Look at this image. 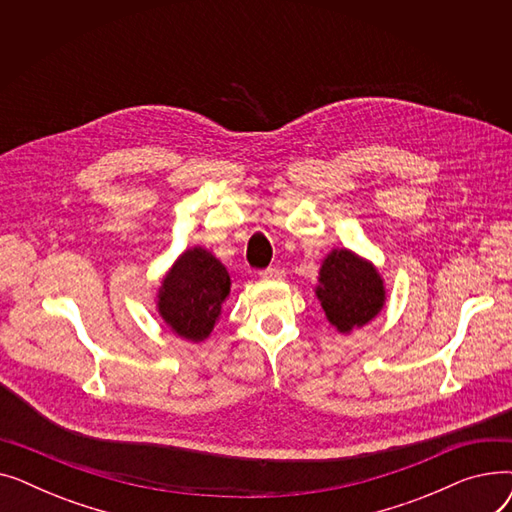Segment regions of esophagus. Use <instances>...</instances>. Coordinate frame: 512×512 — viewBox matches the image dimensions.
<instances>
[{"mask_svg":"<svg viewBox=\"0 0 512 512\" xmlns=\"http://www.w3.org/2000/svg\"><path fill=\"white\" fill-rule=\"evenodd\" d=\"M284 270H280V267H267V270H261L259 272V278L261 280H284Z\"/></svg>","mask_w":512,"mask_h":512,"instance_id":"34e87169","label":"esophagus"}]
</instances>
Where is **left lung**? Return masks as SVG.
<instances>
[{"mask_svg":"<svg viewBox=\"0 0 512 512\" xmlns=\"http://www.w3.org/2000/svg\"><path fill=\"white\" fill-rule=\"evenodd\" d=\"M315 297L330 326L351 334L382 313L386 284L369 259L351 249H332L321 261Z\"/></svg>","mask_w":512,"mask_h":512,"instance_id":"1","label":"left lung"}]
</instances>
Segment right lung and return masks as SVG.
Returning <instances> with one entry per match:
<instances>
[{"mask_svg": "<svg viewBox=\"0 0 512 512\" xmlns=\"http://www.w3.org/2000/svg\"><path fill=\"white\" fill-rule=\"evenodd\" d=\"M226 265L203 247L178 255L155 294V307L164 324L188 342H205L220 321L230 297Z\"/></svg>", "mask_w": 512, "mask_h": 512, "instance_id": "right-lung-1", "label": "right lung"}]
</instances>
